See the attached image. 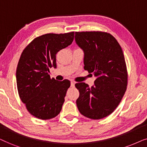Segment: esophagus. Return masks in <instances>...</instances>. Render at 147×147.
<instances>
[{"mask_svg": "<svg viewBox=\"0 0 147 147\" xmlns=\"http://www.w3.org/2000/svg\"><path fill=\"white\" fill-rule=\"evenodd\" d=\"M75 81H71L70 82V86H71L72 87H75Z\"/></svg>", "mask_w": 147, "mask_h": 147, "instance_id": "34e87169", "label": "esophagus"}]
</instances>
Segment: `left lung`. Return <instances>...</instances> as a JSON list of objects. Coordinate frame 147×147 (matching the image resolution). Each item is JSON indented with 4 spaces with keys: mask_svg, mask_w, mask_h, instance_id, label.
<instances>
[{
    "mask_svg": "<svg viewBox=\"0 0 147 147\" xmlns=\"http://www.w3.org/2000/svg\"><path fill=\"white\" fill-rule=\"evenodd\" d=\"M75 38L84 52V69L96 77L91 87L75 84L79 91L77 107L87 118L102 119L116 109L126 90L128 74L122 48L114 37L102 31L75 32Z\"/></svg>",
    "mask_w": 147,
    "mask_h": 147,
    "instance_id": "left-lung-1",
    "label": "left lung"
}]
</instances>
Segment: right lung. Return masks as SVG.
<instances>
[{
	"instance_id": "add662e5",
	"label": "right lung",
	"mask_w": 147,
	"mask_h": 147,
	"mask_svg": "<svg viewBox=\"0 0 147 147\" xmlns=\"http://www.w3.org/2000/svg\"><path fill=\"white\" fill-rule=\"evenodd\" d=\"M74 32L47 34L35 38L23 50L17 64V86L21 100L37 118L50 120L59 114L70 82L51 79L56 54L72 44Z\"/></svg>"
}]
</instances>
